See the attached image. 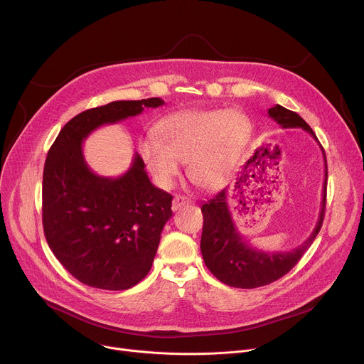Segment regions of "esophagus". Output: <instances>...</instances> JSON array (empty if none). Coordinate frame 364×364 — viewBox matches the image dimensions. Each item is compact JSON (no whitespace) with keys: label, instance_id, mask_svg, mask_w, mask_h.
<instances>
[{"label":"esophagus","instance_id":"obj_1","mask_svg":"<svg viewBox=\"0 0 364 364\" xmlns=\"http://www.w3.org/2000/svg\"><path fill=\"white\" fill-rule=\"evenodd\" d=\"M190 203H191V200H190L188 197L177 194V196L174 197V200H173V210L176 212V210L181 209V207H183V205H187V204H190Z\"/></svg>","mask_w":364,"mask_h":364}]
</instances>
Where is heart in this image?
I'll use <instances>...</instances> for the list:
<instances>
[{
    "label": "heart",
    "mask_w": 364,
    "mask_h": 364,
    "mask_svg": "<svg viewBox=\"0 0 364 364\" xmlns=\"http://www.w3.org/2000/svg\"><path fill=\"white\" fill-rule=\"evenodd\" d=\"M155 134L157 141H144L141 154L159 184L170 187L180 174V161H187L194 183L216 188L236 171L252 125L239 111L201 109L170 115Z\"/></svg>",
    "instance_id": "heart-1"
}]
</instances>
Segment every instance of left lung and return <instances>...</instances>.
I'll return each instance as SVG.
<instances>
[{"mask_svg":"<svg viewBox=\"0 0 364 364\" xmlns=\"http://www.w3.org/2000/svg\"><path fill=\"white\" fill-rule=\"evenodd\" d=\"M269 118H272L282 128H301L317 136L311 127L296 114L281 105H275L268 109ZM323 149V146H321ZM324 155L326 174L323 184L321 210L317 225L306 240L298 247L288 252H265L252 247L236 229L229 209V190L223 188L213 198L201 205L203 213V233L200 240V249L205 267L223 284L233 288H257L268 285L285 274H288L306 252L317 237L326 213L327 197V160Z\"/></svg>","mask_w":364,"mask_h":364,"instance_id":"8db88e82","label":"left lung"}]
</instances>
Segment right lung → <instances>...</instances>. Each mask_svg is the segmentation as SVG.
<instances>
[{
	"mask_svg": "<svg viewBox=\"0 0 364 364\" xmlns=\"http://www.w3.org/2000/svg\"><path fill=\"white\" fill-rule=\"evenodd\" d=\"M164 105L160 97L115 100L72 118L48 149L43 171V229L59 262L82 284L128 289L146 277L173 196L152 186L135 152L117 178L95 174L82 142L96 128Z\"/></svg>",
	"mask_w": 364,
	"mask_h": 364,
	"instance_id": "add662e5",
	"label": "right lung"
}]
</instances>
